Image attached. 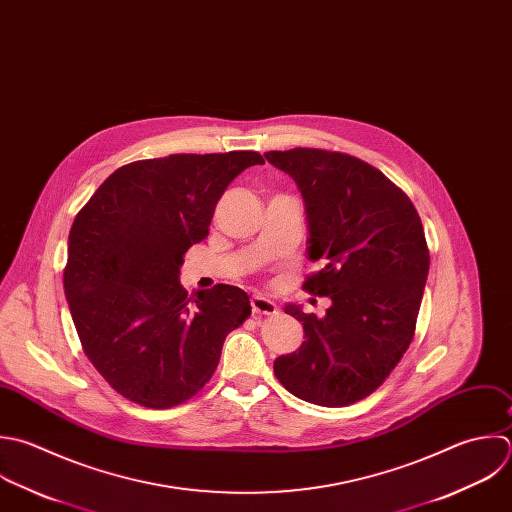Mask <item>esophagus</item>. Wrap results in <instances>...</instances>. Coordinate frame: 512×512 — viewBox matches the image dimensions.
<instances>
[{"label": "esophagus", "mask_w": 512, "mask_h": 512, "mask_svg": "<svg viewBox=\"0 0 512 512\" xmlns=\"http://www.w3.org/2000/svg\"><path fill=\"white\" fill-rule=\"evenodd\" d=\"M251 307H253L255 315H275L277 313V305L271 299L261 297V295H255L251 299Z\"/></svg>", "instance_id": "1"}]
</instances>
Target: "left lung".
<instances>
[{"label": "left lung", "mask_w": 512, "mask_h": 512, "mask_svg": "<svg viewBox=\"0 0 512 512\" xmlns=\"http://www.w3.org/2000/svg\"><path fill=\"white\" fill-rule=\"evenodd\" d=\"M265 157L297 183L307 253L323 261L303 289L331 299L323 319L285 307L305 341L275 361V377L307 403L353 405L385 383L415 337L429 275L421 217L391 179L347 153L295 147Z\"/></svg>", "instance_id": "obj_1"}]
</instances>
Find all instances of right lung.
Listing matches in <instances>:
<instances>
[{
  "instance_id": "add662e5",
  "label": "right lung",
  "mask_w": 512,
  "mask_h": 512,
  "mask_svg": "<svg viewBox=\"0 0 512 512\" xmlns=\"http://www.w3.org/2000/svg\"><path fill=\"white\" fill-rule=\"evenodd\" d=\"M257 151L179 153L113 171L75 215L63 289L81 347L125 399L171 409L197 395L225 337L251 315L243 289L191 297L179 283L187 249L203 241L227 185Z\"/></svg>"
}]
</instances>
